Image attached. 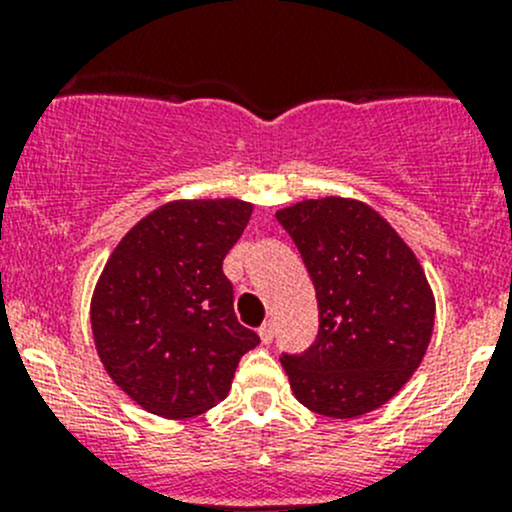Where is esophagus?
<instances>
[{"instance_id":"34e87169","label":"esophagus","mask_w":512,"mask_h":512,"mask_svg":"<svg viewBox=\"0 0 512 512\" xmlns=\"http://www.w3.org/2000/svg\"><path fill=\"white\" fill-rule=\"evenodd\" d=\"M257 334H260L262 344H270L272 339H275V322H265L260 329H257Z\"/></svg>"}]
</instances>
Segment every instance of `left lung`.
<instances>
[{
  "label": "left lung",
  "mask_w": 512,
  "mask_h": 512,
  "mask_svg": "<svg viewBox=\"0 0 512 512\" xmlns=\"http://www.w3.org/2000/svg\"><path fill=\"white\" fill-rule=\"evenodd\" d=\"M319 304L317 342L282 356L294 396L314 414L356 418L394 399L423 361L436 319L426 272L404 237L354 198L277 210Z\"/></svg>",
  "instance_id": "8db88e82"
}]
</instances>
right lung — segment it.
Wrapping results in <instances>:
<instances>
[{"instance_id":"right-lung-1","label":"right lung","mask_w":512,"mask_h":512,"mask_svg":"<svg viewBox=\"0 0 512 512\" xmlns=\"http://www.w3.org/2000/svg\"><path fill=\"white\" fill-rule=\"evenodd\" d=\"M250 215L252 203L237 198L170 200L113 247L91 297V332L106 374L141 409L205 414L260 344L237 322L223 275Z\"/></svg>"}]
</instances>
